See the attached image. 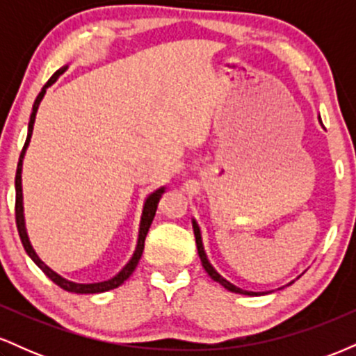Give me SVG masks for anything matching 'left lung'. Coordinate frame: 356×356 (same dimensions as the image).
Here are the masks:
<instances>
[{"instance_id": "left-lung-1", "label": "left lung", "mask_w": 356, "mask_h": 356, "mask_svg": "<svg viewBox=\"0 0 356 356\" xmlns=\"http://www.w3.org/2000/svg\"><path fill=\"white\" fill-rule=\"evenodd\" d=\"M321 122V120H320ZM192 229H194V236H195V244H197V252H199V257H201V263H202V268L206 269V273L209 275L212 280L216 281V283H219L220 286H224V288L227 289V291H232V293H238V295H248V296H257V295H263V293H254V291H246V289H241L238 286H234L232 283H229L227 280H224L222 276L219 275L218 271H216L214 266L209 263V259H207V254L206 251H204V244H202V236H201V229H199V224L195 222V219H192ZM293 283V281H291ZM289 283V284H291Z\"/></svg>"}]
</instances>
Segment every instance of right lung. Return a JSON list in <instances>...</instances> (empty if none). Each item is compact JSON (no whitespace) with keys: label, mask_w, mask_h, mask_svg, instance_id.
I'll use <instances>...</instances> for the list:
<instances>
[{"label":"right lung","mask_w":356,"mask_h":356,"mask_svg":"<svg viewBox=\"0 0 356 356\" xmlns=\"http://www.w3.org/2000/svg\"><path fill=\"white\" fill-rule=\"evenodd\" d=\"M68 70V65L61 67L60 70H56L51 75V79L44 83V87L42 88V92L38 93L36 97L35 104H33V110H31V115H30V122H28V136H26V142H24V147L22 150V155H19V161H18V169H16V177H15V191H16V204H15V214H16V227H18V234L19 239H22V244L26 251V254L33 259V263L38 266L42 271L47 275L55 284H58L61 289L65 291H70V293H76V295H93V293H104V291H110V289L118 288L125 280H129V276L132 275L134 269L137 268L138 259H140L142 252H144V243L147 238V232H149L150 224H152L155 211H157V204L161 201L162 194L165 192V187H159L157 191H154L152 194L147 195L145 202H144V209H142V218H140V226H138V238H137V246L136 251H134L132 257H130L129 263L125 264L120 271L117 273L115 276L110 277L107 281H102V283H88V284H81V283H73V281L67 280V277L60 276L58 273H55L50 266L43 263L40 259V256L36 254V251L31 246L30 238H28V232H26V224H24V209H23V186H22V170H23V159L24 154H26L28 145H30L31 140V134H33V125H35V118H36V112H38L40 107V102L43 100L44 93H47V88L51 87L56 80H58L60 75H63L65 72Z\"/></svg>","instance_id":"1"}]
</instances>
